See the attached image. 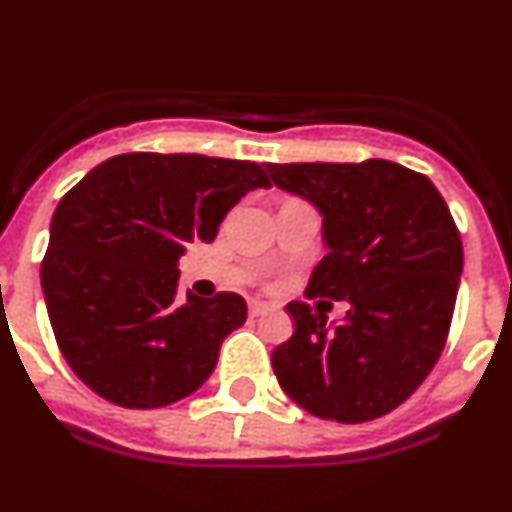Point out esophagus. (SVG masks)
<instances>
[{"label":"esophagus","mask_w":512,"mask_h":512,"mask_svg":"<svg viewBox=\"0 0 512 512\" xmlns=\"http://www.w3.org/2000/svg\"><path fill=\"white\" fill-rule=\"evenodd\" d=\"M267 310H270V305L262 303V300H250V315H252V318H257V315H265Z\"/></svg>","instance_id":"obj_1"}]
</instances>
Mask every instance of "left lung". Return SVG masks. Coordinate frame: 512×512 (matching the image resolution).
I'll return each instance as SVG.
<instances>
[{
  "label": "left lung",
  "mask_w": 512,
  "mask_h": 512,
  "mask_svg": "<svg viewBox=\"0 0 512 512\" xmlns=\"http://www.w3.org/2000/svg\"><path fill=\"white\" fill-rule=\"evenodd\" d=\"M272 181L323 214L328 255L305 298L348 300L338 326L293 300L295 333L272 351L285 394L305 412L371 422L419 389L437 364L462 275V240L437 186L386 159L267 164Z\"/></svg>",
  "instance_id": "1"
}]
</instances>
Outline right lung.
<instances>
[{
    "instance_id": "1",
    "label": "right lung",
    "mask_w": 512,
    "mask_h": 512,
    "mask_svg": "<svg viewBox=\"0 0 512 512\" xmlns=\"http://www.w3.org/2000/svg\"><path fill=\"white\" fill-rule=\"evenodd\" d=\"M270 179L255 161L121 154L52 214L40 267L62 356L111 404L159 409L194 394L247 318L237 293L179 300L186 242H212L229 209Z\"/></svg>"
}]
</instances>
